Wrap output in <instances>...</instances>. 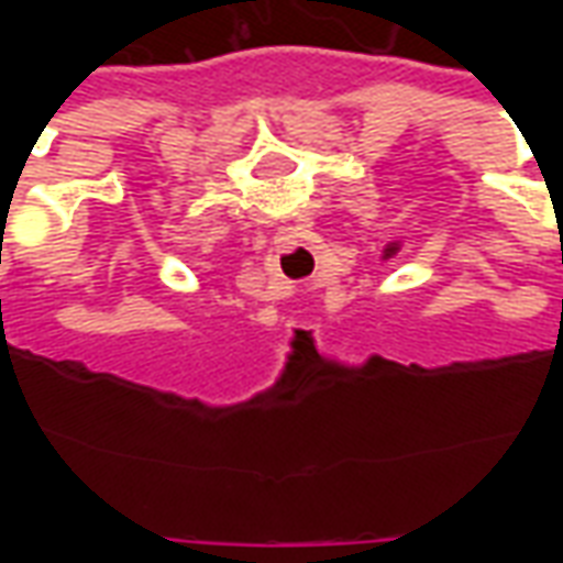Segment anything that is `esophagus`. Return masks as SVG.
I'll return each instance as SVG.
<instances>
[{"label":"esophagus","mask_w":563,"mask_h":563,"mask_svg":"<svg viewBox=\"0 0 563 563\" xmlns=\"http://www.w3.org/2000/svg\"><path fill=\"white\" fill-rule=\"evenodd\" d=\"M277 244H280V246H289V244H292V234H289V232H286V229H283V232L277 234Z\"/></svg>","instance_id":"1"}]
</instances>
